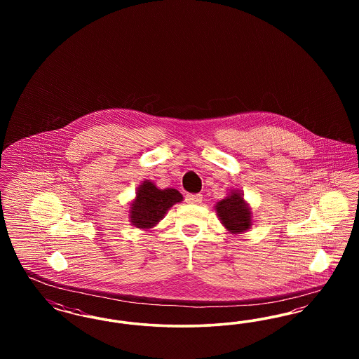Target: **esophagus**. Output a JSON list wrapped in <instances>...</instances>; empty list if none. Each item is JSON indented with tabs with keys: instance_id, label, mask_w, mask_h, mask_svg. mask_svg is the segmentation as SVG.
<instances>
[{
	"instance_id": "34e87169",
	"label": "esophagus",
	"mask_w": 359,
	"mask_h": 359,
	"mask_svg": "<svg viewBox=\"0 0 359 359\" xmlns=\"http://www.w3.org/2000/svg\"><path fill=\"white\" fill-rule=\"evenodd\" d=\"M202 195L201 194H195V195H191V194H188L187 196H186V202L189 203V205H199V203H202Z\"/></svg>"
}]
</instances>
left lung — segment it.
I'll list each match as a JSON object with an SVG mask.
<instances>
[{"label":"left lung","instance_id":"left-lung-1","mask_svg":"<svg viewBox=\"0 0 359 359\" xmlns=\"http://www.w3.org/2000/svg\"><path fill=\"white\" fill-rule=\"evenodd\" d=\"M218 219L230 234H243L255 224L250 205L245 201L239 188H231L222 201L214 205Z\"/></svg>","mask_w":359,"mask_h":359}]
</instances>
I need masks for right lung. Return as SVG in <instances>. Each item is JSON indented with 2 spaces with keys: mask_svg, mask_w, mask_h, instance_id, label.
I'll use <instances>...</instances> for the list:
<instances>
[{
  "mask_svg": "<svg viewBox=\"0 0 359 359\" xmlns=\"http://www.w3.org/2000/svg\"><path fill=\"white\" fill-rule=\"evenodd\" d=\"M180 202H183V195L177 189H161L152 180H144L137 187L136 196L129 202V222L136 229L152 230L172 205Z\"/></svg>",
  "mask_w": 359,
  "mask_h": 359,
  "instance_id": "1",
  "label": "right lung"
}]
</instances>
